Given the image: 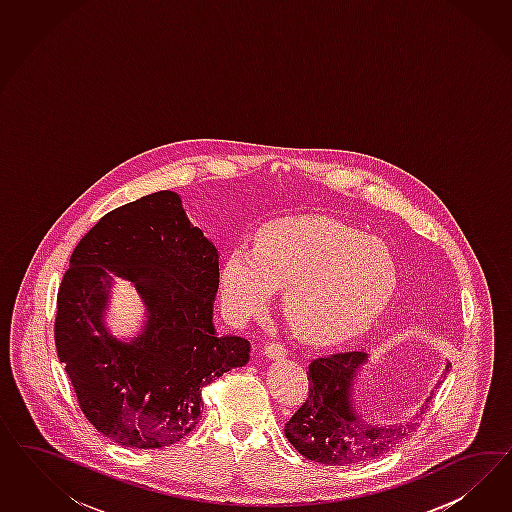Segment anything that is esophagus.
<instances>
[{
  "instance_id": "1",
  "label": "esophagus",
  "mask_w": 512,
  "mask_h": 512,
  "mask_svg": "<svg viewBox=\"0 0 512 512\" xmlns=\"http://www.w3.org/2000/svg\"><path fill=\"white\" fill-rule=\"evenodd\" d=\"M264 355L272 360H279V358L287 357V349L285 345H281L278 341H268L264 345Z\"/></svg>"
}]
</instances>
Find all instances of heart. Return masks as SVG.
Masks as SVG:
<instances>
[{
	"instance_id": "b5f03b06",
	"label": "heart",
	"mask_w": 512,
	"mask_h": 512,
	"mask_svg": "<svg viewBox=\"0 0 512 512\" xmlns=\"http://www.w3.org/2000/svg\"><path fill=\"white\" fill-rule=\"evenodd\" d=\"M398 283L387 244L334 219H283L263 227L253 249H231L219 270L229 317L244 323L263 313L278 287L296 330L317 341H341L372 325Z\"/></svg>"
}]
</instances>
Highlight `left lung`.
I'll return each mask as SVG.
<instances>
[{
    "label": "left lung",
    "instance_id": "obj_1",
    "mask_svg": "<svg viewBox=\"0 0 512 512\" xmlns=\"http://www.w3.org/2000/svg\"><path fill=\"white\" fill-rule=\"evenodd\" d=\"M364 351H347L315 358L308 368L310 392L291 420L285 424L289 443L311 462L325 465H351L373 460L396 447L403 437L415 432L417 420L432 400L420 407V415L400 424H368L358 415L353 385ZM450 362L445 366V375Z\"/></svg>",
    "mask_w": 512,
    "mask_h": 512
}]
</instances>
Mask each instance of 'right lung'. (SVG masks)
<instances>
[{
  "label": "right lung",
  "instance_id": "obj_1",
  "mask_svg": "<svg viewBox=\"0 0 512 512\" xmlns=\"http://www.w3.org/2000/svg\"><path fill=\"white\" fill-rule=\"evenodd\" d=\"M131 280L147 308L137 339L104 325L109 285ZM216 246L191 225L174 191L101 217L71 255L56 302L54 341L84 417L131 449H161L199 422L202 388L246 366L249 341L219 336Z\"/></svg>",
  "mask_w": 512,
  "mask_h": 512
}]
</instances>
